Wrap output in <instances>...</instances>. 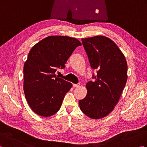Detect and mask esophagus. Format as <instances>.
<instances>
[{"label":"esophagus","mask_w":147,"mask_h":147,"mask_svg":"<svg viewBox=\"0 0 147 147\" xmlns=\"http://www.w3.org/2000/svg\"><path fill=\"white\" fill-rule=\"evenodd\" d=\"M80 86V84H73V86L74 88H76V87H78Z\"/></svg>","instance_id":"obj_1"}]
</instances>
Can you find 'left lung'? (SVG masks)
<instances>
[{
    "instance_id": "8db88e82",
    "label": "left lung",
    "mask_w": 147,
    "mask_h": 147,
    "mask_svg": "<svg viewBox=\"0 0 147 147\" xmlns=\"http://www.w3.org/2000/svg\"><path fill=\"white\" fill-rule=\"evenodd\" d=\"M90 65L96 70L95 82L86 83V97L79 100L81 110L97 119L105 117L117 104L127 78V65L124 54L115 43L104 36L82 38Z\"/></svg>"
}]
</instances>
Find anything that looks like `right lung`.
Here are the masks:
<instances>
[{"mask_svg":"<svg viewBox=\"0 0 147 147\" xmlns=\"http://www.w3.org/2000/svg\"><path fill=\"white\" fill-rule=\"evenodd\" d=\"M81 45L76 38L50 36L30 50L23 68V90L28 104L36 114L49 117L60 109L72 84L55 73L65 67L72 53Z\"/></svg>","mask_w":147,"mask_h":147,"instance_id":"right-lung-1","label":"right lung"}]
</instances>
